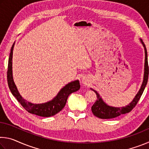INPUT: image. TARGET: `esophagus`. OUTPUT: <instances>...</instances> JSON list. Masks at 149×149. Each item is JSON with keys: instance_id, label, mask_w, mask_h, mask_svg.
Segmentation results:
<instances>
[{"instance_id": "1", "label": "esophagus", "mask_w": 149, "mask_h": 149, "mask_svg": "<svg viewBox=\"0 0 149 149\" xmlns=\"http://www.w3.org/2000/svg\"><path fill=\"white\" fill-rule=\"evenodd\" d=\"M87 77L86 76H84L81 79V81L84 84H87Z\"/></svg>"}]
</instances>
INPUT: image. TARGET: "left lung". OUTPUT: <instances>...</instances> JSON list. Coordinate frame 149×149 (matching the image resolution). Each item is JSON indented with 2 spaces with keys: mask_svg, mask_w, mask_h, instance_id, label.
Here are the masks:
<instances>
[{
  "mask_svg": "<svg viewBox=\"0 0 149 149\" xmlns=\"http://www.w3.org/2000/svg\"><path fill=\"white\" fill-rule=\"evenodd\" d=\"M141 43L143 45L145 49V65H144V75H143V81L141 85L139 91L137 95H135L134 99L129 104L126 105L125 107H111L108 105L107 103L104 102V100L100 97V95L98 93L97 91L91 88V89L97 95V99L96 100L94 104L92 106L91 110L93 114L95 116H97L101 119H111V118H116L122 114H126V113L130 112L133 108L137 104L139 100L142 95L143 91H144L145 88L147 84L148 78V58H147V51L146 49L145 45L143 42V40L140 39Z\"/></svg>",
  "mask_w": 149,
  "mask_h": 149,
  "instance_id": "left-lung-1",
  "label": "left lung"
}]
</instances>
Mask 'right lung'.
<instances>
[{"label":"right lung","instance_id":"obj_1","mask_svg":"<svg viewBox=\"0 0 149 149\" xmlns=\"http://www.w3.org/2000/svg\"><path fill=\"white\" fill-rule=\"evenodd\" d=\"M15 42L12 45L10 53L8 64V71H7V80L9 89L12 94L13 95L21 105L27 112L33 114H35L41 117H50L54 116L61 111L66 104L68 96L71 93L77 91L80 89L79 80H75L70 82L62 87L53 99L41 104H33L27 102L23 99L19 94L16 85H15L12 74V56H13V49Z\"/></svg>","mask_w":149,"mask_h":149}]
</instances>
